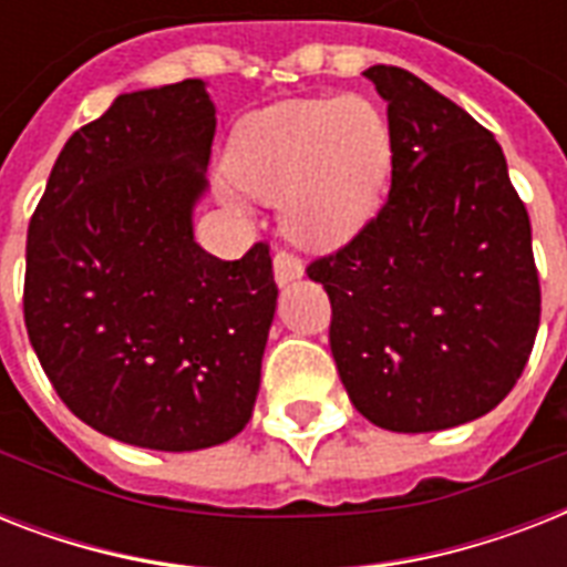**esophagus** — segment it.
<instances>
[{
  "label": "esophagus",
  "instance_id": "1",
  "mask_svg": "<svg viewBox=\"0 0 567 567\" xmlns=\"http://www.w3.org/2000/svg\"><path fill=\"white\" fill-rule=\"evenodd\" d=\"M274 276H276V285L293 282V279H300L302 276V261L297 256H291V252H276Z\"/></svg>",
  "mask_w": 567,
  "mask_h": 567
}]
</instances>
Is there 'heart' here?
Returning <instances> with one entry per match:
<instances>
[{
	"label": "heart",
	"mask_w": 567,
	"mask_h": 567,
	"mask_svg": "<svg viewBox=\"0 0 567 567\" xmlns=\"http://www.w3.org/2000/svg\"><path fill=\"white\" fill-rule=\"evenodd\" d=\"M226 171L241 194L279 203L297 244L336 249L377 212L391 171V132L362 96L288 100L240 120ZM226 199L244 205L231 188Z\"/></svg>",
	"instance_id": "heart-1"
}]
</instances>
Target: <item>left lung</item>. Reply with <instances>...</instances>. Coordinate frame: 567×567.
Returning a JSON list of instances; mask_svg holds the SVG:
<instances>
[{
  "label": "left lung",
  "instance_id": "obj_1",
  "mask_svg": "<svg viewBox=\"0 0 567 567\" xmlns=\"http://www.w3.org/2000/svg\"><path fill=\"white\" fill-rule=\"evenodd\" d=\"M388 102L391 190L347 247L309 265L353 405L391 432L476 421L527 368L542 318L529 214L501 144L400 66L364 70Z\"/></svg>",
  "mask_w": 567,
  "mask_h": 567
}]
</instances>
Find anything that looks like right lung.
Segmentation results:
<instances>
[{
	"label": "right lung",
	"mask_w": 567,
	"mask_h": 567,
	"mask_svg": "<svg viewBox=\"0 0 567 567\" xmlns=\"http://www.w3.org/2000/svg\"><path fill=\"white\" fill-rule=\"evenodd\" d=\"M205 82L123 93L66 141L25 240L22 315L66 409L135 447L203 450L252 417L274 261L194 240L214 141Z\"/></svg>",
	"instance_id": "obj_1"
}]
</instances>
